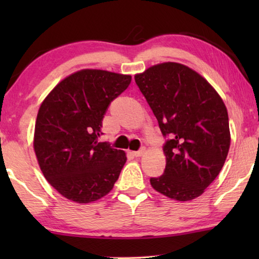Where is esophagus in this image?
<instances>
[{
    "mask_svg": "<svg viewBox=\"0 0 259 259\" xmlns=\"http://www.w3.org/2000/svg\"><path fill=\"white\" fill-rule=\"evenodd\" d=\"M144 154H145V148H140V150L137 152H133V155L136 157H139Z\"/></svg>",
    "mask_w": 259,
    "mask_h": 259,
    "instance_id": "obj_1",
    "label": "esophagus"
}]
</instances>
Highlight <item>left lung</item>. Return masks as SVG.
Returning <instances> with one entry per match:
<instances>
[{
	"label": "left lung",
	"instance_id": "left-lung-1",
	"mask_svg": "<svg viewBox=\"0 0 259 259\" xmlns=\"http://www.w3.org/2000/svg\"><path fill=\"white\" fill-rule=\"evenodd\" d=\"M135 81L169 136L163 146L165 170L151 178L156 192L176 201L203 194L229 154V114L213 87L194 69L162 63L136 74Z\"/></svg>",
	"mask_w": 259,
	"mask_h": 259
}]
</instances>
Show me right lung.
<instances>
[{"instance_id": "obj_1", "label": "right lung", "mask_w": 259, "mask_h": 259, "mask_svg": "<svg viewBox=\"0 0 259 259\" xmlns=\"http://www.w3.org/2000/svg\"><path fill=\"white\" fill-rule=\"evenodd\" d=\"M130 82L131 75L81 69L61 80L42 102L34 152L43 176L64 198L90 203L112 191L126 155L98 138L108 105Z\"/></svg>"}]
</instances>
